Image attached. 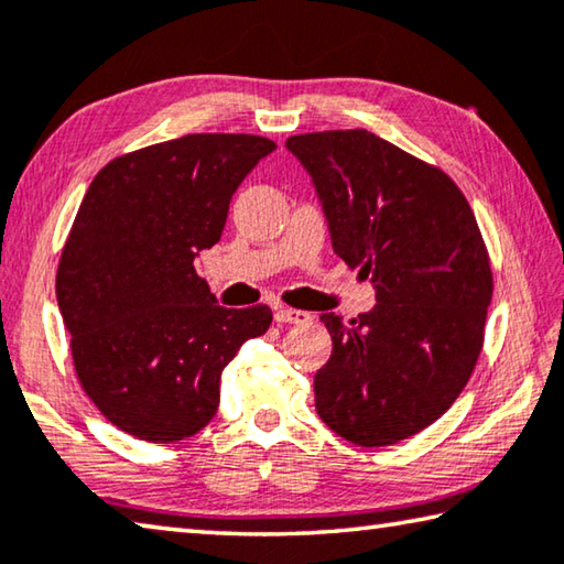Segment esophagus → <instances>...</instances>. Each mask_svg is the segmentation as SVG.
Here are the masks:
<instances>
[{"label":"esophagus","instance_id":"esophagus-1","mask_svg":"<svg viewBox=\"0 0 564 564\" xmlns=\"http://www.w3.org/2000/svg\"><path fill=\"white\" fill-rule=\"evenodd\" d=\"M311 314H306V311H299V308H279L275 311V321H279V324H299V326H303V324H311Z\"/></svg>","mask_w":564,"mask_h":564}]
</instances>
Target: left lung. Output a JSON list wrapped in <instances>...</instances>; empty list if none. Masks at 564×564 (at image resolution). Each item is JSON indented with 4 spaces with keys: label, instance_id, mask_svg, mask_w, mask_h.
<instances>
[{
    "label": "left lung",
    "instance_id": "8db88e82",
    "mask_svg": "<svg viewBox=\"0 0 564 564\" xmlns=\"http://www.w3.org/2000/svg\"><path fill=\"white\" fill-rule=\"evenodd\" d=\"M314 181L334 250L359 268L377 306L324 314L334 351L316 411L359 446L434 424L462 394L485 341L491 265L475 213L444 170L366 130L285 140Z\"/></svg>",
    "mask_w": 564,
    "mask_h": 564
}]
</instances>
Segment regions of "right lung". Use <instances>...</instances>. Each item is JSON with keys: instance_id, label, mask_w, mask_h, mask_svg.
I'll use <instances>...</instances> for the list:
<instances>
[{"instance_id": "obj_1", "label": "right lung", "mask_w": 564, "mask_h": 564, "mask_svg": "<svg viewBox=\"0 0 564 564\" xmlns=\"http://www.w3.org/2000/svg\"><path fill=\"white\" fill-rule=\"evenodd\" d=\"M275 142L200 132L135 150L89 183L57 268V303L85 394L107 422L153 444L216 416L220 373L271 308H223L195 273L228 205Z\"/></svg>"}]
</instances>
